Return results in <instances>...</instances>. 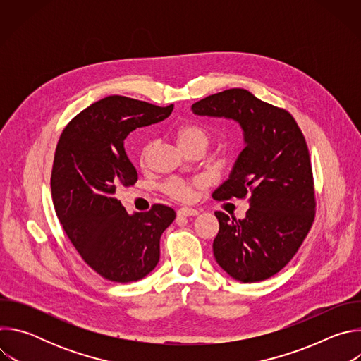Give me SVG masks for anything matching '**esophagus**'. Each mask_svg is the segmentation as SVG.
I'll return each mask as SVG.
<instances>
[{"label":"esophagus","mask_w":361,"mask_h":361,"mask_svg":"<svg viewBox=\"0 0 361 361\" xmlns=\"http://www.w3.org/2000/svg\"><path fill=\"white\" fill-rule=\"evenodd\" d=\"M198 212L194 210V209H187V207H183L177 212V217L178 219H183V217H190V216H197Z\"/></svg>","instance_id":"esophagus-1"}]
</instances>
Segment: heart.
<instances>
[{"instance_id": "heart-1", "label": "heart", "mask_w": 361, "mask_h": 361, "mask_svg": "<svg viewBox=\"0 0 361 361\" xmlns=\"http://www.w3.org/2000/svg\"><path fill=\"white\" fill-rule=\"evenodd\" d=\"M178 142L185 152L195 149V148H201L204 151H207V148L212 144V134L209 133V130H205L201 126L187 124L178 130ZM151 149H152L151 142L145 144L141 148V151H140V163L141 164H145L148 161ZM164 191L171 198H176L180 201H187L192 195L191 185L183 180H170L169 183H166Z\"/></svg>"}]
</instances>
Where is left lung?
<instances>
[{
  "label": "left lung",
  "instance_id": "1",
  "mask_svg": "<svg viewBox=\"0 0 361 361\" xmlns=\"http://www.w3.org/2000/svg\"><path fill=\"white\" fill-rule=\"evenodd\" d=\"M191 110L197 116L231 118L244 133L245 147L213 197L221 201L248 195L250 209L243 220L216 212L220 224L213 243L216 262L243 283L270 279L293 259L316 217L305 138L288 111L244 88L205 97Z\"/></svg>",
  "mask_w": 361,
  "mask_h": 361
}]
</instances>
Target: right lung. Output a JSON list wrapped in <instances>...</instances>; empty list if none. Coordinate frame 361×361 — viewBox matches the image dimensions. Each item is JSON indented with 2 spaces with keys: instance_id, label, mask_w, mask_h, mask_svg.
<instances>
[{
  "instance_id": "add662e5",
  "label": "right lung",
  "mask_w": 361,
  "mask_h": 361,
  "mask_svg": "<svg viewBox=\"0 0 361 361\" xmlns=\"http://www.w3.org/2000/svg\"><path fill=\"white\" fill-rule=\"evenodd\" d=\"M173 109L110 95L77 114L60 135L51 173L57 217L81 259L110 281H137L151 273L160 260V237L176 219L163 204L128 214L116 197L138 180L124 140L135 128L163 121Z\"/></svg>"
}]
</instances>
